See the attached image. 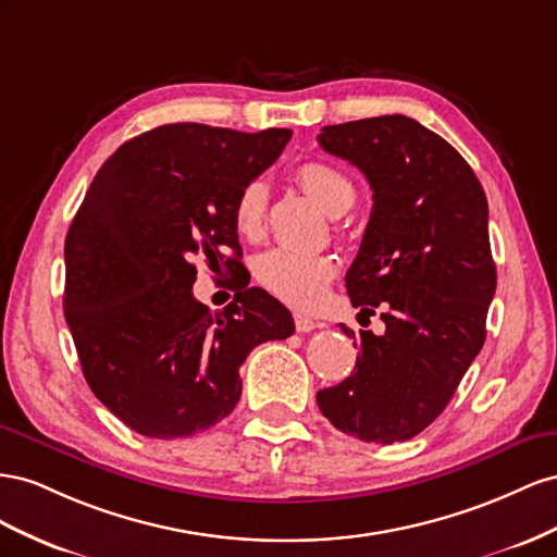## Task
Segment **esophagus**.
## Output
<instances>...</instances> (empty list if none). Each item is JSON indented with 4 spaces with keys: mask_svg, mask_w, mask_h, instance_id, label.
<instances>
[{
    "mask_svg": "<svg viewBox=\"0 0 557 557\" xmlns=\"http://www.w3.org/2000/svg\"><path fill=\"white\" fill-rule=\"evenodd\" d=\"M294 324H296L298 333H310V331H314L317 326H320L314 320H310L308 314H300V312L294 314Z\"/></svg>",
    "mask_w": 557,
    "mask_h": 557,
    "instance_id": "esophagus-1",
    "label": "esophagus"
}]
</instances>
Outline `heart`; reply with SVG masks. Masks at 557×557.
<instances>
[{"label": "heart", "mask_w": 557, "mask_h": 557, "mask_svg": "<svg viewBox=\"0 0 557 557\" xmlns=\"http://www.w3.org/2000/svg\"><path fill=\"white\" fill-rule=\"evenodd\" d=\"M296 177L308 194L322 205V208L338 216L352 208L357 188L336 165L322 161H310L298 168ZM268 188L261 180L247 182L233 202V224L243 237H259L265 226ZM336 259L329 253H308L289 247H275L263 251L253 261V275L259 284L284 304L296 308H310L320 300L336 277Z\"/></svg>", "instance_id": "heart-1"}]
</instances>
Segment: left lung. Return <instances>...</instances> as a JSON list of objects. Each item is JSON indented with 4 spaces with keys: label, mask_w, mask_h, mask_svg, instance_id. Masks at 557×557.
I'll list each match as a JSON object with an SVG mask.
<instances>
[{
    "label": "left lung",
    "mask_w": 557,
    "mask_h": 557,
    "mask_svg": "<svg viewBox=\"0 0 557 557\" xmlns=\"http://www.w3.org/2000/svg\"><path fill=\"white\" fill-rule=\"evenodd\" d=\"M317 139L373 188L345 287L359 314L383 308L385 322L380 336L359 333L352 375L317 392V406L343 434L389 446L441 416L485 343L497 289L487 198L465 158L416 119L326 125Z\"/></svg>",
    "instance_id": "8db88e82"
}]
</instances>
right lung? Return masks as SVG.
<instances>
[{"label": "right lung", "instance_id": "obj_1", "mask_svg": "<svg viewBox=\"0 0 557 557\" xmlns=\"http://www.w3.org/2000/svg\"><path fill=\"white\" fill-rule=\"evenodd\" d=\"M289 137L170 123L95 174L65 240V320L88 387L133 432L170 441L210 429L240 401L251 349L294 333L292 312L259 287L221 312L194 298L196 259L228 268L243 257L233 202Z\"/></svg>", "mask_w": 557, "mask_h": 557}]
</instances>
